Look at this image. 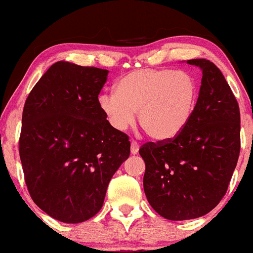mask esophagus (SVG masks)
Wrapping results in <instances>:
<instances>
[{
  "label": "esophagus",
  "instance_id": "34e87169",
  "mask_svg": "<svg viewBox=\"0 0 253 253\" xmlns=\"http://www.w3.org/2000/svg\"><path fill=\"white\" fill-rule=\"evenodd\" d=\"M130 152H132V155H136L139 152V144L136 141L130 143Z\"/></svg>",
  "mask_w": 253,
  "mask_h": 253
}]
</instances>
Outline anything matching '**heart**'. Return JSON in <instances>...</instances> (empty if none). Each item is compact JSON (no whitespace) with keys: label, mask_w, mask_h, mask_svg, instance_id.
<instances>
[{"label":"heart","mask_w":253,"mask_h":253,"mask_svg":"<svg viewBox=\"0 0 253 253\" xmlns=\"http://www.w3.org/2000/svg\"><path fill=\"white\" fill-rule=\"evenodd\" d=\"M199 100L196 78L185 71L140 69L124 75L115 92L101 94L97 103L110 126L124 132L135 119L153 140L179 135L195 113Z\"/></svg>","instance_id":"1"}]
</instances>
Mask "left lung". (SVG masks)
Wrapping results in <instances>:
<instances>
[{
	"mask_svg": "<svg viewBox=\"0 0 253 253\" xmlns=\"http://www.w3.org/2000/svg\"><path fill=\"white\" fill-rule=\"evenodd\" d=\"M202 71L190 123L170 140L147 143L139 153L146 170L144 191L165 219H196L227 191L240 152V112L221 71L207 59L187 60Z\"/></svg>",
	"mask_w": 253,
	"mask_h": 253,
	"instance_id": "8db88e82",
	"label": "left lung"
}]
</instances>
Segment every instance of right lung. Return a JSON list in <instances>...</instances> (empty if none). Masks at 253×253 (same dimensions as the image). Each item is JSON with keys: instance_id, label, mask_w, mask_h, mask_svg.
<instances>
[{"instance_id": "obj_1", "label": "right lung", "mask_w": 253, "mask_h": 253, "mask_svg": "<svg viewBox=\"0 0 253 253\" xmlns=\"http://www.w3.org/2000/svg\"><path fill=\"white\" fill-rule=\"evenodd\" d=\"M108 70L54 63L26 100L19 141L30 195L66 223L89 220L103 206L113 175L130 144L98 108Z\"/></svg>"}]
</instances>
